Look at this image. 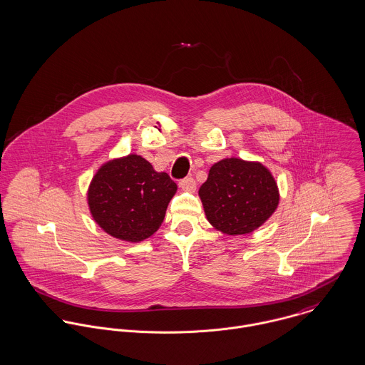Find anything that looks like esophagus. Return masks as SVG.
Listing matches in <instances>:
<instances>
[{
	"label": "esophagus",
	"instance_id": "1",
	"mask_svg": "<svg viewBox=\"0 0 365 365\" xmlns=\"http://www.w3.org/2000/svg\"><path fill=\"white\" fill-rule=\"evenodd\" d=\"M180 187L182 190H187V191H195L197 184H195V180L192 177H187V178L180 181Z\"/></svg>",
	"mask_w": 365,
	"mask_h": 365
}]
</instances>
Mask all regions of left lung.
Returning a JSON list of instances; mask_svg holds the SVG:
<instances>
[{
	"instance_id": "obj_1",
	"label": "left lung",
	"mask_w": 365,
	"mask_h": 365,
	"mask_svg": "<svg viewBox=\"0 0 365 365\" xmlns=\"http://www.w3.org/2000/svg\"><path fill=\"white\" fill-rule=\"evenodd\" d=\"M199 198L207 222L216 230L242 235L265 223L280 197L272 173L262 163L230 158L210 167Z\"/></svg>"
}]
</instances>
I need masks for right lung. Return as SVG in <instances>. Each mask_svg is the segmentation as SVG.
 Returning <instances> with one entry per match:
<instances>
[{
  "label": "right lung",
  "instance_id": "1",
  "mask_svg": "<svg viewBox=\"0 0 365 365\" xmlns=\"http://www.w3.org/2000/svg\"><path fill=\"white\" fill-rule=\"evenodd\" d=\"M177 184L139 155L100 167L88 190L93 220L114 238L139 242L159 230Z\"/></svg>",
  "mask_w": 365,
  "mask_h": 365
}]
</instances>
